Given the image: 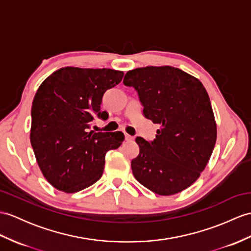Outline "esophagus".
Listing matches in <instances>:
<instances>
[{
    "instance_id": "1",
    "label": "esophagus",
    "mask_w": 251,
    "mask_h": 251,
    "mask_svg": "<svg viewBox=\"0 0 251 251\" xmlns=\"http://www.w3.org/2000/svg\"><path fill=\"white\" fill-rule=\"evenodd\" d=\"M125 138H126V140H127V142H130V140L134 139V137L129 135V134H127V133H125Z\"/></svg>"
}]
</instances>
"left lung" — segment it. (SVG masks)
<instances>
[{"instance_id": "8db88e82", "label": "left lung", "mask_w": 251, "mask_h": 251, "mask_svg": "<svg viewBox=\"0 0 251 251\" xmlns=\"http://www.w3.org/2000/svg\"><path fill=\"white\" fill-rule=\"evenodd\" d=\"M144 115L160 126L153 142L136 137L135 179L162 196L191 186L203 172L216 143L217 127L209 95L198 78L172 66H148L126 72Z\"/></svg>"}]
</instances>
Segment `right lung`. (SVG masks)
<instances>
[{
    "instance_id": "obj_1",
    "label": "right lung",
    "mask_w": 251,
    "mask_h": 251,
    "mask_svg": "<svg viewBox=\"0 0 251 251\" xmlns=\"http://www.w3.org/2000/svg\"><path fill=\"white\" fill-rule=\"evenodd\" d=\"M124 72L113 69L64 67L41 83L32 105L30 144L42 175L64 193L93 185L104 169L105 153L117 149L124 133L88 132L101 111L103 95L121 82Z\"/></svg>"
}]
</instances>
